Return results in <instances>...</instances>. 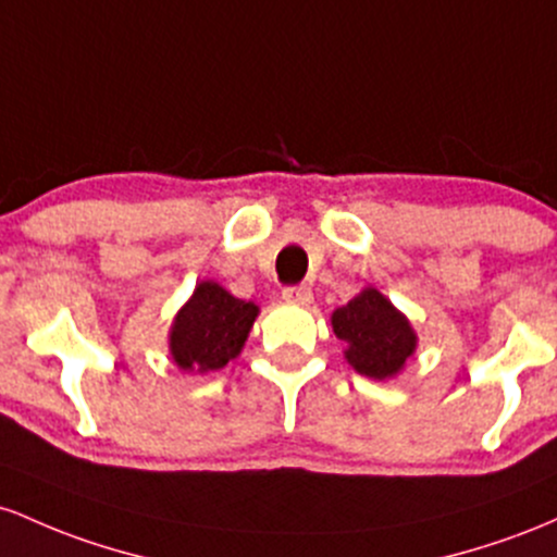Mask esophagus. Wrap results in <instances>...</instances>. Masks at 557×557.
<instances>
[{
	"label": "esophagus",
	"instance_id": "esophagus-1",
	"mask_svg": "<svg viewBox=\"0 0 557 557\" xmlns=\"http://www.w3.org/2000/svg\"><path fill=\"white\" fill-rule=\"evenodd\" d=\"M281 295H284L286 302H295V305H310V302H312V292H310V286H305V284L286 286V289L281 292Z\"/></svg>",
	"mask_w": 557,
	"mask_h": 557
}]
</instances>
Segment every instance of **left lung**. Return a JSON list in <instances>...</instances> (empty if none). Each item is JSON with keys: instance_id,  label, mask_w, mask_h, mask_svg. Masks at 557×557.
I'll return each mask as SVG.
<instances>
[{"instance_id": "8db88e82", "label": "left lung", "mask_w": 557, "mask_h": 557, "mask_svg": "<svg viewBox=\"0 0 557 557\" xmlns=\"http://www.w3.org/2000/svg\"><path fill=\"white\" fill-rule=\"evenodd\" d=\"M331 326L347 342V362L368 379L395 376L413 355L416 334L408 318L381 292L366 289L331 315Z\"/></svg>"}]
</instances>
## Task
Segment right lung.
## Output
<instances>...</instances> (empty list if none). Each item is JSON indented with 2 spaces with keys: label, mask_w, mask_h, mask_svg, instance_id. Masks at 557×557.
Here are the masks:
<instances>
[{
  "label": "right lung",
  "mask_w": 557,
  "mask_h": 557,
  "mask_svg": "<svg viewBox=\"0 0 557 557\" xmlns=\"http://www.w3.org/2000/svg\"><path fill=\"white\" fill-rule=\"evenodd\" d=\"M255 318L258 305L236 299L215 281H202L173 321V360L184 371H218L245 347Z\"/></svg>",
  "instance_id": "right-lung-1"
}]
</instances>
